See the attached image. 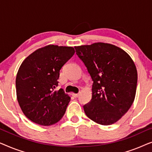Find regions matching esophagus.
<instances>
[{
  "label": "esophagus",
  "instance_id": "esophagus-1",
  "mask_svg": "<svg viewBox=\"0 0 152 152\" xmlns=\"http://www.w3.org/2000/svg\"><path fill=\"white\" fill-rule=\"evenodd\" d=\"M72 96H73L74 97H77L79 96V94H77V93H72Z\"/></svg>",
  "mask_w": 152,
  "mask_h": 152
}]
</instances>
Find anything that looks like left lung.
<instances>
[{
    "label": "left lung",
    "instance_id": "1",
    "mask_svg": "<svg viewBox=\"0 0 152 152\" xmlns=\"http://www.w3.org/2000/svg\"><path fill=\"white\" fill-rule=\"evenodd\" d=\"M93 80L92 98L84 106L86 115L102 125L118 121L135 99L138 74L125 51L105 43L75 47Z\"/></svg>",
    "mask_w": 152,
    "mask_h": 152
}]
</instances>
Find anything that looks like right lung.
I'll return each mask as SVG.
<instances>
[{
  "label": "right lung",
  "mask_w": 152,
  "mask_h": 152,
  "mask_svg": "<svg viewBox=\"0 0 152 152\" xmlns=\"http://www.w3.org/2000/svg\"><path fill=\"white\" fill-rule=\"evenodd\" d=\"M75 54L72 47L49 45L23 61L16 78L17 100L25 115L34 123L50 126L63 117L70 97L58 86L59 71Z\"/></svg>",
  "instance_id": "add662e5"
}]
</instances>
